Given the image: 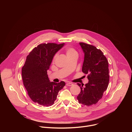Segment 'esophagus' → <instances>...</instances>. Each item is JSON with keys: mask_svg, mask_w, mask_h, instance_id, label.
<instances>
[{"mask_svg": "<svg viewBox=\"0 0 132 132\" xmlns=\"http://www.w3.org/2000/svg\"><path fill=\"white\" fill-rule=\"evenodd\" d=\"M66 86H73V84L72 83H70V82H67L66 84Z\"/></svg>", "mask_w": 132, "mask_h": 132, "instance_id": "esophagus-1", "label": "esophagus"}]
</instances>
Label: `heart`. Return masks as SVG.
<instances>
[{"mask_svg": "<svg viewBox=\"0 0 132 132\" xmlns=\"http://www.w3.org/2000/svg\"><path fill=\"white\" fill-rule=\"evenodd\" d=\"M66 54L67 57H69V56H71L72 55H77V53L74 48H73L72 47H69L66 50ZM56 57H57V54H56L54 56V57L53 58L54 61L56 59Z\"/></svg>", "mask_w": 132, "mask_h": 132, "instance_id": "b5f03b06", "label": "heart"}]
</instances>
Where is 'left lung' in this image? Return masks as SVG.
Returning a JSON list of instances; mask_svg holds the SVG:
<instances>
[{
    "instance_id": "left-lung-1",
    "label": "left lung",
    "mask_w": 132,
    "mask_h": 132,
    "mask_svg": "<svg viewBox=\"0 0 132 132\" xmlns=\"http://www.w3.org/2000/svg\"><path fill=\"white\" fill-rule=\"evenodd\" d=\"M85 57L82 71L88 74L89 81L84 84H77L81 91L77 96L79 103L86 106L96 104L102 97L109 82V63L103 53L92 45L79 43Z\"/></svg>"
}]
</instances>
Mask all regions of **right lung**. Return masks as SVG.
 Instances as JSON below:
<instances>
[{
	"instance_id": "obj_1",
	"label": "right lung",
	"mask_w": 132,
	"mask_h": 132,
	"mask_svg": "<svg viewBox=\"0 0 132 132\" xmlns=\"http://www.w3.org/2000/svg\"><path fill=\"white\" fill-rule=\"evenodd\" d=\"M64 43H43L34 47L27 56L22 68L23 83L32 101L45 106L53 105L58 93L65 86L63 81L50 82L47 70L54 55Z\"/></svg>"
}]
</instances>
